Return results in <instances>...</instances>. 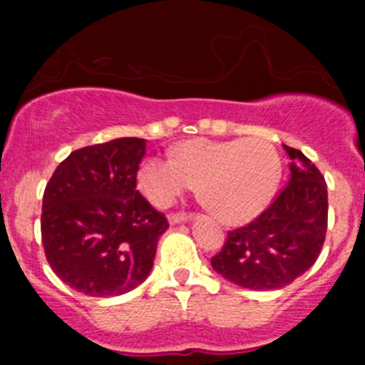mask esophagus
I'll return each instance as SVG.
<instances>
[{"label":"esophagus","instance_id":"esophagus-1","mask_svg":"<svg viewBox=\"0 0 365 365\" xmlns=\"http://www.w3.org/2000/svg\"><path fill=\"white\" fill-rule=\"evenodd\" d=\"M190 219L188 214H170L168 215V221L170 225H179V222H186Z\"/></svg>","mask_w":365,"mask_h":365}]
</instances>
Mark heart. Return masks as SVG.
Segmentation results:
<instances>
[{
    "label": "heart",
    "mask_w": 365,
    "mask_h": 365,
    "mask_svg": "<svg viewBox=\"0 0 365 365\" xmlns=\"http://www.w3.org/2000/svg\"><path fill=\"white\" fill-rule=\"evenodd\" d=\"M279 180V157L263 138H193L138 166L137 185L153 206H170L197 185L199 197L221 221L241 225L265 210Z\"/></svg>",
    "instance_id": "obj_1"
}]
</instances>
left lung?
I'll use <instances>...</instances> for the list:
<instances>
[{
	"label": "left lung",
	"instance_id": "1",
	"mask_svg": "<svg viewBox=\"0 0 365 365\" xmlns=\"http://www.w3.org/2000/svg\"><path fill=\"white\" fill-rule=\"evenodd\" d=\"M291 157V179L272 205L250 225L228 232L212 267L228 282L252 291H278L314 265L327 232V185L299 150Z\"/></svg>",
	"mask_w": 365,
	"mask_h": 365
}]
</instances>
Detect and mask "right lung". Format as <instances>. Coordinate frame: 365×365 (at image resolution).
Returning a JSON list of instances; mask_svg holds the SVG:
<instances>
[{
  "mask_svg": "<svg viewBox=\"0 0 365 365\" xmlns=\"http://www.w3.org/2000/svg\"><path fill=\"white\" fill-rule=\"evenodd\" d=\"M146 140L73 151L45 186L41 241L58 278L86 296L133 291L151 272L168 221L137 190Z\"/></svg>",
  "mask_w": 365,
  "mask_h": 365,
  "instance_id": "1",
  "label": "right lung"
}]
</instances>
